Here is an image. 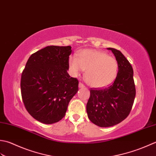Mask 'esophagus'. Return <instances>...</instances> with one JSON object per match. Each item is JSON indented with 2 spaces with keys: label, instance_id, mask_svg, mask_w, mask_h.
<instances>
[{
  "label": "esophagus",
  "instance_id": "34e87169",
  "mask_svg": "<svg viewBox=\"0 0 156 156\" xmlns=\"http://www.w3.org/2000/svg\"><path fill=\"white\" fill-rule=\"evenodd\" d=\"M79 88H83V87H85V85L82 83H79Z\"/></svg>",
  "mask_w": 156,
  "mask_h": 156
}]
</instances>
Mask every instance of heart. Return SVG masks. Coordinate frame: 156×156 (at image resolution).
I'll return each mask as SVG.
<instances>
[{"label": "heart", "mask_w": 156, "mask_h": 156, "mask_svg": "<svg viewBox=\"0 0 156 156\" xmlns=\"http://www.w3.org/2000/svg\"><path fill=\"white\" fill-rule=\"evenodd\" d=\"M69 66L75 74L86 70L85 79L88 84L97 88L112 84L119 73V63L115 58L95 50H83L78 57L71 56Z\"/></svg>", "instance_id": "b5f03b06"}]
</instances>
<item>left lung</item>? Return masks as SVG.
<instances>
[{"label": "left lung", "instance_id": "8db88e82", "mask_svg": "<svg viewBox=\"0 0 156 156\" xmlns=\"http://www.w3.org/2000/svg\"><path fill=\"white\" fill-rule=\"evenodd\" d=\"M119 63L118 75L108 87L91 89L86 110L88 118L97 126L109 127L122 122L131 112L136 90L133 70L119 50L108 48Z\"/></svg>", "mask_w": 156, "mask_h": 156}]
</instances>
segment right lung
Segmentation results:
<instances>
[{
	"instance_id": "1",
	"label": "right lung",
	"mask_w": 156,
	"mask_h": 156,
	"mask_svg": "<svg viewBox=\"0 0 156 156\" xmlns=\"http://www.w3.org/2000/svg\"><path fill=\"white\" fill-rule=\"evenodd\" d=\"M71 52L69 46H46L31 55L22 73L24 106L40 122L48 125L61 120L78 91V80L67 73Z\"/></svg>"
}]
</instances>
